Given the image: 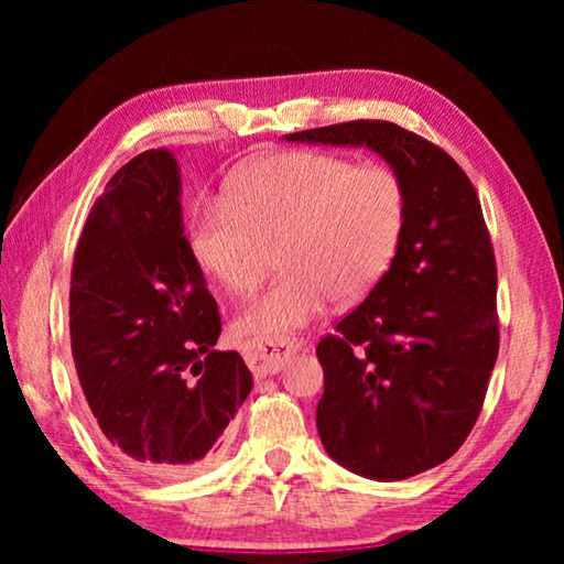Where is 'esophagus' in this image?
Returning <instances> with one entry per match:
<instances>
[{"label":"esophagus","instance_id":"esophagus-1","mask_svg":"<svg viewBox=\"0 0 564 564\" xmlns=\"http://www.w3.org/2000/svg\"><path fill=\"white\" fill-rule=\"evenodd\" d=\"M299 348H303V340L299 338H275V340H253L248 343L243 348V356L248 368L253 370L256 378L271 376L279 370L285 358L295 352Z\"/></svg>","mask_w":564,"mask_h":564}]
</instances>
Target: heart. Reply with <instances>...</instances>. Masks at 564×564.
<instances>
[{
    "label": "heart",
    "mask_w": 564,
    "mask_h": 564,
    "mask_svg": "<svg viewBox=\"0 0 564 564\" xmlns=\"http://www.w3.org/2000/svg\"><path fill=\"white\" fill-rule=\"evenodd\" d=\"M395 171L326 151H285L246 166L226 206L198 216L194 251L231 295L259 289L273 248L283 273L236 318L241 336L275 340L383 281L405 228Z\"/></svg>",
    "instance_id": "heart-1"
}]
</instances>
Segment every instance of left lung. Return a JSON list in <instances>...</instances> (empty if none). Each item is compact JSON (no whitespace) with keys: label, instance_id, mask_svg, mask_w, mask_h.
Segmentation results:
<instances>
[{"label":"left lung","instance_id":"8db88e82","mask_svg":"<svg viewBox=\"0 0 564 564\" xmlns=\"http://www.w3.org/2000/svg\"><path fill=\"white\" fill-rule=\"evenodd\" d=\"M368 147L405 191L398 253L368 299L321 338V443L370 480L445 463L470 435L498 360V265L480 198L455 159L393 121L285 133Z\"/></svg>","mask_w":564,"mask_h":564}]
</instances>
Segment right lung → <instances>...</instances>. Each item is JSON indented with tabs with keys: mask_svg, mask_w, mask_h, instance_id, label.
<instances>
[{
	"mask_svg": "<svg viewBox=\"0 0 564 564\" xmlns=\"http://www.w3.org/2000/svg\"><path fill=\"white\" fill-rule=\"evenodd\" d=\"M178 166L164 149L109 178L72 265L76 376L104 443L131 470L188 477L216 463L253 378L221 336L184 236Z\"/></svg>",
	"mask_w": 564,
	"mask_h": 564,
	"instance_id": "1",
	"label": "right lung"
}]
</instances>
